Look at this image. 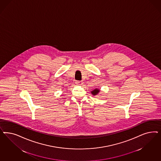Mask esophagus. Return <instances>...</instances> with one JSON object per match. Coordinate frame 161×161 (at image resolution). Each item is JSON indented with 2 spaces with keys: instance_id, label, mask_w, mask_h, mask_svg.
Masks as SVG:
<instances>
[{
  "instance_id": "obj_1",
  "label": "esophagus",
  "mask_w": 161,
  "mask_h": 161,
  "mask_svg": "<svg viewBox=\"0 0 161 161\" xmlns=\"http://www.w3.org/2000/svg\"><path fill=\"white\" fill-rule=\"evenodd\" d=\"M82 83H83V82H82V81H79V80H77V81L76 82V85H82Z\"/></svg>"
}]
</instances>
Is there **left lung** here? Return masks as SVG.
Listing matches in <instances>:
<instances>
[{
  "label": "left lung",
  "instance_id": "left-lung-1",
  "mask_svg": "<svg viewBox=\"0 0 161 161\" xmlns=\"http://www.w3.org/2000/svg\"><path fill=\"white\" fill-rule=\"evenodd\" d=\"M99 92V90L97 89H95L93 90V91H92L91 92H92V93L93 94V95H97V94H98V93Z\"/></svg>",
  "mask_w": 161,
  "mask_h": 161
}]
</instances>
